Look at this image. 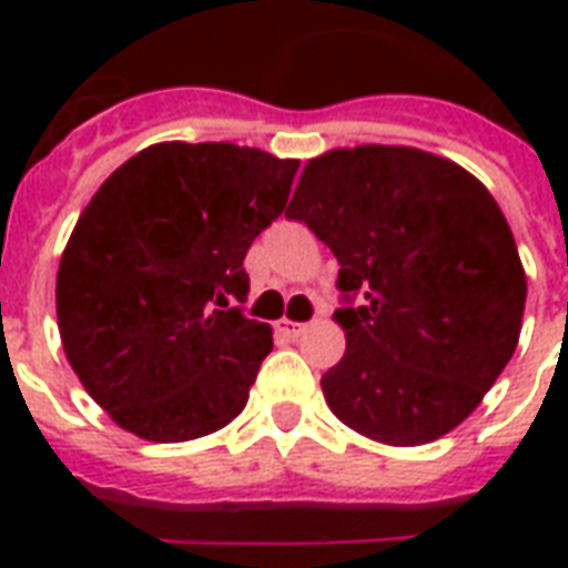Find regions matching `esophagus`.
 <instances>
[{"label":"esophagus","instance_id":"esophagus-1","mask_svg":"<svg viewBox=\"0 0 568 568\" xmlns=\"http://www.w3.org/2000/svg\"><path fill=\"white\" fill-rule=\"evenodd\" d=\"M276 332L283 334V337H301V334L307 332V325H304V322L280 320V322H276Z\"/></svg>","mask_w":568,"mask_h":568}]
</instances>
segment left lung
Instances as JSON below:
<instances>
[{
    "mask_svg": "<svg viewBox=\"0 0 568 568\" xmlns=\"http://www.w3.org/2000/svg\"><path fill=\"white\" fill-rule=\"evenodd\" d=\"M285 215L341 264L346 353L322 374L334 417L393 447L459 426L524 322L526 273L493 194L438 154L358 145L313 158Z\"/></svg>",
    "mask_w": 568,
    "mask_h": 568,
    "instance_id": "8db88e82",
    "label": "left lung"
}]
</instances>
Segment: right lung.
<instances>
[{
    "label": "right lung",
    "instance_id": "add662e5",
    "mask_svg": "<svg viewBox=\"0 0 568 568\" xmlns=\"http://www.w3.org/2000/svg\"><path fill=\"white\" fill-rule=\"evenodd\" d=\"M297 163L234 142H158L79 215L57 271L60 341L81 386L136 438H203L246 407L273 334L234 301Z\"/></svg>",
    "mask_w": 568,
    "mask_h": 568
}]
</instances>
